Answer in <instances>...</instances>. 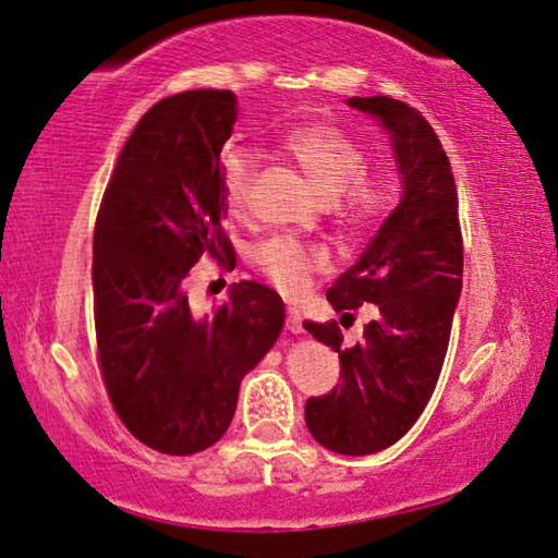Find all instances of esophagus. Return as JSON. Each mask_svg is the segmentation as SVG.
<instances>
[{
	"mask_svg": "<svg viewBox=\"0 0 558 558\" xmlns=\"http://www.w3.org/2000/svg\"><path fill=\"white\" fill-rule=\"evenodd\" d=\"M286 330L293 332V335L303 332V317H300V313L295 311V307H288V313H286Z\"/></svg>",
	"mask_w": 558,
	"mask_h": 558,
	"instance_id": "obj_1",
	"label": "esophagus"
}]
</instances>
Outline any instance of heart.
Listing matches in <instances>:
<instances>
[{"instance_id": "1", "label": "heart", "mask_w": 558, "mask_h": 558, "mask_svg": "<svg viewBox=\"0 0 558 558\" xmlns=\"http://www.w3.org/2000/svg\"><path fill=\"white\" fill-rule=\"evenodd\" d=\"M282 148L303 168L323 201L332 203L343 196L335 206L348 226L365 228L390 208V181L379 175H362L367 156L340 129L330 123H303L282 138ZM255 168L258 163L247 148H231L220 158V193L231 216H241L247 208ZM255 263L263 276L286 295L303 293L315 272L327 268L323 251L307 247L288 235L265 241L255 251Z\"/></svg>"}]
</instances>
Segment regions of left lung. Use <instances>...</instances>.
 <instances>
[{"mask_svg": "<svg viewBox=\"0 0 558 558\" xmlns=\"http://www.w3.org/2000/svg\"><path fill=\"white\" fill-rule=\"evenodd\" d=\"M348 104L390 131L404 191L362 258L327 290L338 313L375 305L362 340L342 348L338 323H305L340 357V385L307 400L305 424L323 447L362 457L402 439L435 392L462 293L464 247L452 166L427 119L390 96Z\"/></svg>", "mask_w": 558, "mask_h": 558, "instance_id": "left-lung-1", "label": "left lung"}]
</instances>
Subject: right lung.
Masks as SVG:
<instances>
[{
	"label": "right lung",
	"mask_w": 558,
	"mask_h": 558,
	"mask_svg": "<svg viewBox=\"0 0 558 558\" xmlns=\"http://www.w3.org/2000/svg\"><path fill=\"white\" fill-rule=\"evenodd\" d=\"M235 96L196 88L166 96L136 123L106 185L94 228L99 369L126 429L156 452L189 457L226 435L245 373L282 330L276 290L233 282L196 317L185 278L201 258L235 265L223 231L220 151Z\"/></svg>",
	"instance_id": "right-lung-1"
}]
</instances>
